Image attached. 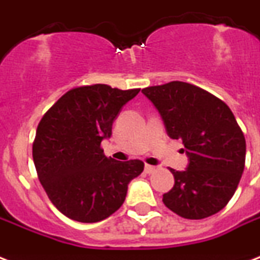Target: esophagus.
<instances>
[{"label": "esophagus", "mask_w": 260, "mask_h": 260, "mask_svg": "<svg viewBox=\"0 0 260 260\" xmlns=\"http://www.w3.org/2000/svg\"><path fill=\"white\" fill-rule=\"evenodd\" d=\"M155 170H156V167L151 166V165H146V167H144V171H146L147 174L155 173Z\"/></svg>", "instance_id": "1"}]
</instances>
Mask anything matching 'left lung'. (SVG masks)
Masks as SVG:
<instances>
[{"label": "left lung", "mask_w": 260, "mask_h": 260, "mask_svg": "<svg viewBox=\"0 0 260 260\" xmlns=\"http://www.w3.org/2000/svg\"><path fill=\"white\" fill-rule=\"evenodd\" d=\"M142 93L159 110L171 139H181L189 165L170 169L174 187L163 204L189 220L217 213L238 189L246 165V139L232 110L209 91L187 82L148 86Z\"/></svg>", "instance_id": "1"}]
</instances>
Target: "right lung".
I'll list each match as a JSON object with an SVG mask.
<instances>
[{
	"label": "right lung",
	"mask_w": 260,
	"mask_h": 260,
	"mask_svg": "<svg viewBox=\"0 0 260 260\" xmlns=\"http://www.w3.org/2000/svg\"><path fill=\"white\" fill-rule=\"evenodd\" d=\"M139 91L104 83L74 87L39 122L32 146L35 167L50 201L66 217L105 220L122 205L128 183L144 170L142 160L118 162L101 148L114 118Z\"/></svg>",
	"instance_id": "right-lung-1"
}]
</instances>
